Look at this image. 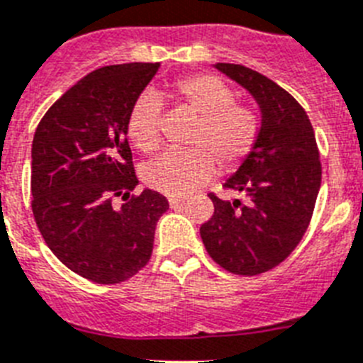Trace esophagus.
Masks as SVG:
<instances>
[{
	"label": "esophagus",
	"mask_w": 363,
	"mask_h": 363,
	"mask_svg": "<svg viewBox=\"0 0 363 363\" xmlns=\"http://www.w3.org/2000/svg\"><path fill=\"white\" fill-rule=\"evenodd\" d=\"M169 203H170V208H172V209H178V208H182V206H184L185 199H182V196H170Z\"/></svg>",
	"instance_id": "esophagus-1"
}]
</instances>
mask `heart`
<instances>
[{"label":"heart","instance_id":"b5f03b06","mask_svg":"<svg viewBox=\"0 0 363 363\" xmlns=\"http://www.w3.org/2000/svg\"><path fill=\"white\" fill-rule=\"evenodd\" d=\"M172 94L179 107L199 116L189 135L191 150H169L143 169L150 189L179 196L193 191L215 174L238 170L256 148L262 121L256 111L235 104V92L215 74H193L174 81ZM163 101L154 91H145L133 100L128 113V135L135 146L152 154L161 145Z\"/></svg>","mask_w":363,"mask_h":363}]
</instances>
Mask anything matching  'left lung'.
Listing matches in <instances>:
<instances>
[{
    "mask_svg": "<svg viewBox=\"0 0 363 363\" xmlns=\"http://www.w3.org/2000/svg\"><path fill=\"white\" fill-rule=\"evenodd\" d=\"M217 70L245 86L262 111L256 148L224 189L241 199L209 194L213 217L200 226L213 262L233 274H262L301 242L321 187V161L306 111L282 86L252 68L217 62Z\"/></svg>",
    "mask_w": 363,
    "mask_h": 363,
    "instance_id": "left-lung-1",
    "label": "left lung"
}]
</instances>
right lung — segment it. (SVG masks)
Returning a JSON list of instances; mask_svg holds the SVG:
<instances>
[{"label":"right lung","mask_w":363,"mask_h":363,"mask_svg":"<svg viewBox=\"0 0 363 363\" xmlns=\"http://www.w3.org/2000/svg\"><path fill=\"white\" fill-rule=\"evenodd\" d=\"M157 70L160 62H128L91 72L46 111L33 137L37 226L50 250L91 282L121 284L145 267L169 209L155 191L131 194L139 179L125 128Z\"/></svg>","instance_id":"obj_1"}]
</instances>
